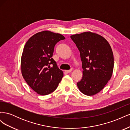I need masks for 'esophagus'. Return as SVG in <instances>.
<instances>
[{"mask_svg":"<svg viewBox=\"0 0 130 130\" xmlns=\"http://www.w3.org/2000/svg\"><path fill=\"white\" fill-rule=\"evenodd\" d=\"M72 70H73V69L71 68L70 70H64V72H66V73H70V72L72 71Z\"/></svg>","mask_w":130,"mask_h":130,"instance_id":"1","label":"esophagus"}]
</instances>
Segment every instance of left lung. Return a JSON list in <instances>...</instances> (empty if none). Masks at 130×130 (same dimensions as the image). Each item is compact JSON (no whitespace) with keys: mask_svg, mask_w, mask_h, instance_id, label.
<instances>
[{"mask_svg":"<svg viewBox=\"0 0 130 130\" xmlns=\"http://www.w3.org/2000/svg\"><path fill=\"white\" fill-rule=\"evenodd\" d=\"M70 38L79 50L84 70L77 87L86 95H95L112 77L114 57L111 47L104 37L90 31L72 35Z\"/></svg>","mask_w":130,"mask_h":130,"instance_id":"obj_1","label":"left lung"}]
</instances>
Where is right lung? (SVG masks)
<instances>
[{"label": "right lung", "mask_w": 130, "mask_h": 130, "mask_svg": "<svg viewBox=\"0 0 130 130\" xmlns=\"http://www.w3.org/2000/svg\"><path fill=\"white\" fill-rule=\"evenodd\" d=\"M64 39L61 34L43 31L31 37L24 47L21 57L22 76L40 95L53 92L63 76L52 56L55 45Z\"/></svg>", "instance_id": "add662e5"}]
</instances>
